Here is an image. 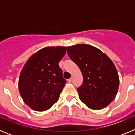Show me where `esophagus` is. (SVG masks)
<instances>
[{
  "label": "esophagus",
  "mask_w": 135,
  "mask_h": 135,
  "mask_svg": "<svg viewBox=\"0 0 135 135\" xmlns=\"http://www.w3.org/2000/svg\"><path fill=\"white\" fill-rule=\"evenodd\" d=\"M71 81H72V78H70V79L68 80V82H71Z\"/></svg>",
  "instance_id": "esophagus-1"
}]
</instances>
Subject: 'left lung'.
<instances>
[{"instance_id":"8db88e82","label":"left lung","mask_w":135,"mask_h":135,"mask_svg":"<svg viewBox=\"0 0 135 135\" xmlns=\"http://www.w3.org/2000/svg\"><path fill=\"white\" fill-rule=\"evenodd\" d=\"M70 59L79 67L83 83L77 89L79 98L89 108L103 109L113 101L120 80L114 63L101 50L86 44L68 46Z\"/></svg>"}]
</instances>
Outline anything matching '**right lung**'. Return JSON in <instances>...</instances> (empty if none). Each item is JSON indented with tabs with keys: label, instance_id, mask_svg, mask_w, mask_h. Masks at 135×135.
Returning a JSON list of instances; mask_svg holds the SVG:
<instances>
[{
	"label": "right lung",
	"instance_id": "1",
	"mask_svg": "<svg viewBox=\"0 0 135 135\" xmlns=\"http://www.w3.org/2000/svg\"><path fill=\"white\" fill-rule=\"evenodd\" d=\"M66 46H46L27 59L20 73V95L33 110L43 112L58 101L66 83L59 62L65 55Z\"/></svg>",
	"mask_w": 135,
	"mask_h": 135
}]
</instances>
